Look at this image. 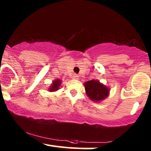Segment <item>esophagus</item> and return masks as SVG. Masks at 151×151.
<instances>
[{
    "mask_svg": "<svg viewBox=\"0 0 151 151\" xmlns=\"http://www.w3.org/2000/svg\"><path fill=\"white\" fill-rule=\"evenodd\" d=\"M72 77H73V79H77L78 78H79V76H78L77 74H73V75H72Z\"/></svg>",
    "mask_w": 151,
    "mask_h": 151,
    "instance_id": "34e87169",
    "label": "esophagus"
}]
</instances>
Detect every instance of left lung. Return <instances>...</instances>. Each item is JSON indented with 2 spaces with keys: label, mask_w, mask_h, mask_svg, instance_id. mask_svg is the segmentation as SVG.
<instances>
[{
  "label": "left lung",
  "mask_w": 151,
  "mask_h": 151,
  "mask_svg": "<svg viewBox=\"0 0 151 151\" xmlns=\"http://www.w3.org/2000/svg\"><path fill=\"white\" fill-rule=\"evenodd\" d=\"M86 95L93 101L99 102L109 96V89L98 80H90L84 83Z\"/></svg>",
  "instance_id": "left-lung-1"
}]
</instances>
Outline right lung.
<instances>
[{
    "mask_svg": "<svg viewBox=\"0 0 151 151\" xmlns=\"http://www.w3.org/2000/svg\"><path fill=\"white\" fill-rule=\"evenodd\" d=\"M61 81H62L60 80V79H55V81H53V83L49 88V91H57V90H58L60 86V84H61Z\"/></svg>",
    "mask_w": 151,
    "mask_h": 151,
    "instance_id": "add662e5",
    "label": "right lung"
}]
</instances>
